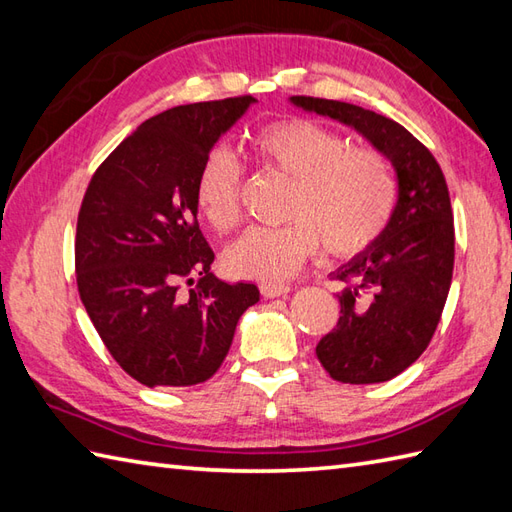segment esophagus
Here are the masks:
<instances>
[{"instance_id":"esophagus-1","label":"esophagus","mask_w":512,"mask_h":512,"mask_svg":"<svg viewBox=\"0 0 512 512\" xmlns=\"http://www.w3.org/2000/svg\"><path fill=\"white\" fill-rule=\"evenodd\" d=\"M291 291V287L287 282H263L260 285V293L265 295V298H280V295H287Z\"/></svg>"}]
</instances>
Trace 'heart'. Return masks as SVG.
<instances>
[{"label": "heart", "mask_w": 512, "mask_h": 512, "mask_svg": "<svg viewBox=\"0 0 512 512\" xmlns=\"http://www.w3.org/2000/svg\"><path fill=\"white\" fill-rule=\"evenodd\" d=\"M260 166L291 179L287 225L252 227L225 249V265L236 276L278 280L291 276L322 243L335 256L368 249L388 225L396 181L385 157L372 149H350L342 133L309 118H287L260 127L252 138ZM243 170L217 146L195 181V201L219 232L241 221Z\"/></svg>", "instance_id": "b5f03b06"}]
</instances>
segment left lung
<instances>
[{
  "instance_id": "left-lung-1",
  "label": "left lung",
  "mask_w": 512,
  "mask_h": 512,
  "mask_svg": "<svg viewBox=\"0 0 512 512\" xmlns=\"http://www.w3.org/2000/svg\"><path fill=\"white\" fill-rule=\"evenodd\" d=\"M295 107L361 133L396 170L399 197L381 236L335 271L339 320L315 352L342 383H383L423 355L445 309L456 236L445 175L399 122L350 102L291 96Z\"/></svg>"
}]
</instances>
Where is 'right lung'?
<instances>
[{"label": "right lung", "instance_id": "add662e5", "mask_svg": "<svg viewBox=\"0 0 512 512\" xmlns=\"http://www.w3.org/2000/svg\"><path fill=\"white\" fill-rule=\"evenodd\" d=\"M252 96L173 107L142 122L98 166L76 225L78 293L118 366L149 388L208 381L260 293L210 271L197 223L201 162ZM200 276L179 294V279Z\"/></svg>", "mask_w": 512, "mask_h": 512}]
</instances>
